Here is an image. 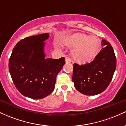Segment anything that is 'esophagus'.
Returning a JSON list of instances; mask_svg holds the SVG:
<instances>
[{"label": "esophagus", "mask_w": 126, "mask_h": 126, "mask_svg": "<svg viewBox=\"0 0 126 126\" xmlns=\"http://www.w3.org/2000/svg\"><path fill=\"white\" fill-rule=\"evenodd\" d=\"M65 62H66V63H70V62H71V60H70V58L66 57V59H65Z\"/></svg>", "instance_id": "1"}]
</instances>
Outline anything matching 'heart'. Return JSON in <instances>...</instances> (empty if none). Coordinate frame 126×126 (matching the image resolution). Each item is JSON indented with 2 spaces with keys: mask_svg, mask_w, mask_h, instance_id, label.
<instances>
[{
  "mask_svg": "<svg viewBox=\"0 0 126 126\" xmlns=\"http://www.w3.org/2000/svg\"><path fill=\"white\" fill-rule=\"evenodd\" d=\"M64 45L73 48L72 55L76 61L86 63L93 60L98 51V43L95 38L83 34H76L64 39Z\"/></svg>",
  "mask_w": 126,
  "mask_h": 126,
  "instance_id": "b5f03b06",
  "label": "heart"
}]
</instances>
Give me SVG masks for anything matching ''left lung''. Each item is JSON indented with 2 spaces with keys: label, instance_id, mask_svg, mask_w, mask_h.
Wrapping results in <instances>:
<instances>
[{
  "label": "left lung",
  "instance_id": "obj_1",
  "mask_svg": "<svg viewBox=\"0 0 126 126\" xmlns=\"http://www.w3.org/2000/svg\"><path fill=\"white\" fill-rule=\"evenodd\" d=\"M103 48L90 63L74 64L72 81L76 89L88 96L99 94L110 84L116 69L117 60L110 43L104 39Z\"/></svg>",
  "mask_w": 126,
  "mask_h": 126
}]
</instances>
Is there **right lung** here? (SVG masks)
Wrapping results in <instances>:
<instances>
[{"mask_svg":"<svg viewBox=\"0 0 126 126\" xmlns=\"http://www.w3.org/2000/svg\"><path fill=\"white\" fill-rule=\"evenodd\" d=\"M49 33L21 40L12 50L9 70L14 84L23 96L41 99L54 89L56 77L65 63L64 58L47 59L45 41Z\"/></svg>","mask_w":126,"mask_h":126,"instance_id":"right-lung-1","label":"right lung"}]
</instances>
